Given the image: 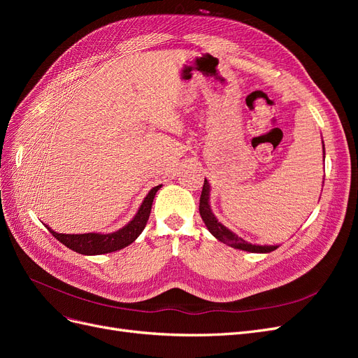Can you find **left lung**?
<instances>
[{
    "instance_id": "8db88e82",
    "label": "left lung",
    "mask_w": 358,
    "mask_h": 358,
    "mask_svg": "<svg viewBox=\"0 0 358 358\" xmlns=\"http://www.w3.org/2000/svg\"><path fill=\"white\" fill-rule=\"evenodd\" d=\"M322 150H324V143H322ZM199 210H200V215H201V220L204 221L206 227H208V230L216 237V239L227 243V245H230L236 249H242V251H249V252H272L278 248V246H259V245L248 243L242 239V237L236 236L229 229H225V227L221 222H218V220L215 218V215L210 210V206H209V183L206 179H204V183H203Z\"/></svg>"
}]
</instances>
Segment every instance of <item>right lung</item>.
Segmentation results:
<instances>
[{"label":"right lung","mask_w":358,"mask_h":358,"mask_svg":"<svg viewBox=\"0 0 358 358\" xmlns=\"http://www.w3.org/2000/svg\"><path fill=\"white\" fill-rule=\"evenodd\" d=\"M161 188V185L155 187L149 191L146 199L143 200L142 206H140L138 212L133 218L131 222H128L124 229L117 230L110 234H99V233H88V234H62L50 230L52 236H55L62 245L73 249L74 252H79L83 255H100L107 252H115L133 243L140 233L143 231L146 227V222L149 220L150 209H152V201L157 191Z\"/></svg>","instance_id":"1"}]
</instances>
